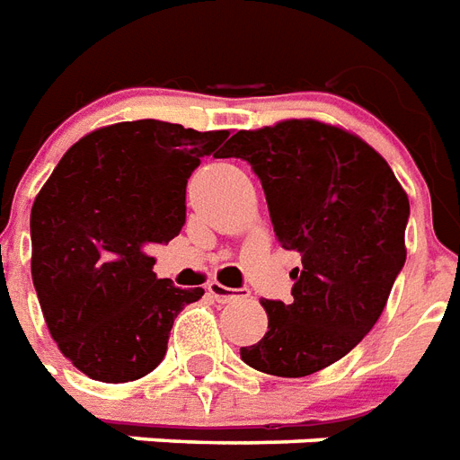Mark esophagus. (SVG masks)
I'll use <instances>...</instances> for the list:
<instances>
[{"label":"esophagus","instance_id":"obj_1","mask_svg":"<svg viewBox=\"0 0 460 460\" xmlns=\"http://www.w3.org/2000/svg\"><path fill=\"white\" fill-rule=\"evenodd\" d=\"M208 293L216 300H220V303H227V300L240 298V291H234V288H227V286H223V283H217V281L208 283Z\"/></svg>","mask_w":460,"mask_h":460}]
</instances>
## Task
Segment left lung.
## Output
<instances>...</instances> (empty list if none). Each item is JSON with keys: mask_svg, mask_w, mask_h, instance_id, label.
I'll return each instance as SVG.
<instances>
[{"mask_svg": "<svg viewBox=\"0 0 460 460\" xmlns=\"http://www.w3.org/2000/svg\"><path fill=\"white\" fill-rule=\"evenodd\" d=\"M226 157L250 162L279 243L303 257L293 300H261L269 330L240 357L281 378L323 371L371 332L388 303L407 257L405 189L366 140L315 119L240 130Z\"/></svg>", "mask_w": 460, "mask_h": 460, "instance_id": "1", "label": "left lung"}]
</instances>
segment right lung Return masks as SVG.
Segmentation results:
<instances>
[{
    "label": "right lung",
    "mask_w": 460,
    "mask_h": 460,
    "mask_svg": "<svg viewBox=\"0 0 460 460\" xmlns=\"http://www.w3.org/2000/svg\"><path fill=\"white\" fill-rule=\"evenodd\" d=\"M227 136L155 119L96 128L38 191L33 286L62 357L89 378L128 383L155 371L174 317L203 296L157 279L145 250L177 237L186 181L201 157H226Z\"/></svg>",
    "instance_id": "obj_1"
}]
</instances>
